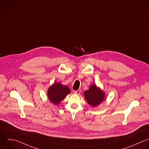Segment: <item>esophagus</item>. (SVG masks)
Returning <instances> with one entry per match:
<instances>
[{
  "instance_id": "34e87169",
  "label": "esophagus",
  "mask_w": 149,
  "mask_h": 149,
  "mask_svg": "<svg viewBox=\"0 0 149 149\" xmlns=\"http://www.w3.org/2000/svg\"><path fill=\"white\" fill-rule=\"evenodd\" d=\"M81 89H78V90H77V91H75L74 92V93H75V94L79 95V94L81 93Z\"/></svg>"
}]
</instances>
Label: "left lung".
<instances>
[{"instance_id": "8db88e82", "label": "left lung", "mask_w": 149, "mask_h": 149, "mask_svg": "<svg viewBox=\"0 0 149 149\" xmlns=\"http://www.w3.org/2000/svg\"><path fill=\"white\" fill-rule=\"evenodd\" d=\"M85 100L91 107H96L105 100V93L95 84H92L88 90L84 92Z\"/></svg>"}]
</instances>
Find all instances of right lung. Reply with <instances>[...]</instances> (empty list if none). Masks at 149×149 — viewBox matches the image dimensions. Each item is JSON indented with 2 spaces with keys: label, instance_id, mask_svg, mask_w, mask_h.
Instances as JSON below:
<instances>
[{
  "label": "right lung",
  "instance_id": "obj_1",
  "mask_svg": "<svg viewBox=\"0 0 149 149\" xmlns=\"http://www.w3.org/2000/svg\"><path fill=\"white\" fill-rule=\"evenodd\" d=\"M70 92L71 91L68 86L63 85L60 83L54 84L47 91L49 100L54 105L59 104Z\"/></svg>",
  "mask_w": 149,
  "mask_h": 149
}]
</instances>
